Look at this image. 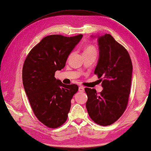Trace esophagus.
<instances>
[{
	"instance_id": "34e87169",
	"label": "esophagus",
	"mask_w": 151,
	"mask_h": 151,
	"mask_svg": "<svg viewBox=\"0 0 151 151\" xmlns=\"http://www.w3.org/2000/svg\"><path fill=\"white\" fill-rule=\"evenodd\" d=\"M79 89V91L81 92V93H82V92H83L84 91V89L83 86H80L79 89Z\"/></svg>"
}]
</instances>
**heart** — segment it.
Wrapping results in <instances>:
<instances>
[{"mask_svg": "<svg viewBox=\"0 0 151 151\" xmlns=\"http://www.w3.org/2000/svg\"><path fill=\"white\" fill-rule=\"evenodd\" d=\"M87 54V53H94L96 54V49L93 45H87V46L84 48L83 54Z\"/></svg>", "mask_w": 151, "mask_h": 151, "instance_id": "obj_1", "label": "heart"}]
</instances>
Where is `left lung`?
Listing matches in <instances>:
<instances>
[{
    "label": "left lung",
    "instance_id": "1",
    "mask_svg": "<svg viewBox=\"0 0 151 151\" xmlns=\"http://www.w3.org/2000/svg\"><path fill=\"white\" fill-rule=\"evenodd\" d=\"M98 45L99 58L94 74L103 77V89L97 94L95 89H84L88 97L86 107L96 123L108 126L119 119L127 107L133 65L127 49L110 35L98 36Z\"/></svg>",
    "mask_w": 151,
    "mask_h": 151
}]
</instances>
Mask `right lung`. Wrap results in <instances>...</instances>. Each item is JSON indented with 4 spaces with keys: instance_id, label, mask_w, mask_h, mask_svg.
Here are the masks:
<instances>
[{
    "instance_id": "1",
    "label": "right lung",
    "mask_w": 151,
    "mask_h": 151,
    "mask_svg": "<svg viewBox=\"0 0 151 151\" xmlns=\"http://www.w3.org/2000/svg\"><path fill=\"white\" fill-rule=\"evenodd\" d=\"M82 37L47 36L31 50L24 62L22 78L26 94L35 116L49 128L59 127L67 120L71 100L78 86L64 84L54 76L57 70L65 67Z\"/></svg>"
}]
</instances>
